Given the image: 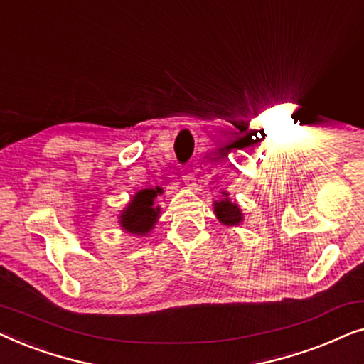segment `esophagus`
<instances>
[{
	"label": "esophagus",
	"instance_id": "esophagus-1",
	"mask_svg": "<svg viewBox=\"0 0 364 364\" xmlns=\"http://www.w3.org/2000/svg\"><path fill=\"white\" fill-rule=\"evenodd\" d=\"M183 182H186V186L188 187V188H193L196 187V176H193L192 172H187V173H183Z\"/></svg>",
	"mask_w": 364,
	"mask_h": 364
}]
</instances>
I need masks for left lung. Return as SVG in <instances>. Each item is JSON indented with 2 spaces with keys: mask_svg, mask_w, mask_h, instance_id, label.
Instances as JSON below:
<instances>
[{
  "mask_svg": "<svg viewBox=\"0 0 364 364\" xmlns=\"http://www.w3.org/2000/svg\"><path fill=\"white\" fill-rule=\"evenodd\" d=\"M230 193L222 191V198L213 202V213L222 225L238 227L243 222V212L235 200H232Z\"/></svg>",
  "mask_w": 364,
  "mask_h": 364,
  "instance_id": "obj_1",
  "label": "left lung"
}]
</instances>
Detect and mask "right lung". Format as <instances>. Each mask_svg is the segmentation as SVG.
<instances>
[{
	"instance_id": "add662e5",
	"label": "right lung",
	"mask_w": 364,
	"mask_h": 364,
	"mask_svg": "<svg viewBox=\"0 0 364 364\" xmlns=\"http://www.w3.org/2000/svg\"><path fill=\"white\" fill-rule=\"evenodd\" d=\"M162 187L141 188L134 193L131 200L119 213V225L126 233L136 237H147L161 217V205H156V198L162 196Z\"/></svg>"
}]
</instances>
